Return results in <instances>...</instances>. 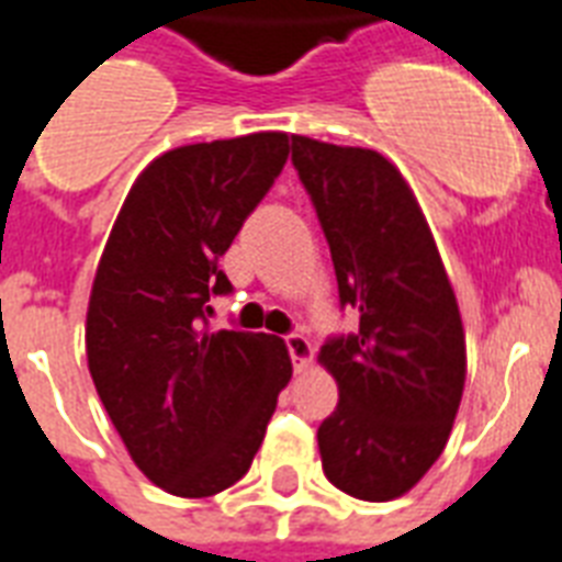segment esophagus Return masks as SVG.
<instances>
[{
    "label": "esophagus",
    "mask_w": 562,
    "mask_h": 562,
    "mask_svg": "<svg viewBox=\"0 0 562 562\" xmlns=\"http://www.w3.org/2000/svg\"><path fill=\"white\" fill-rule=\"evenodd\" d=\"M284 346H286V351H290V358H293L295 372H302V369L311 367L313 346H311V340L304 337V334H286Z\"/></svg>",
    "instance_id": "34e87169"
}]
</instances>
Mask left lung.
<instances>
[{
	"mask_svg": "<svg viewBox=\"0 0 562 562\" xmlns=\"http://www.w3.org/2000/svg\"><path fill=\"white\" fill-rule=\"evenodd\" d=\"M293 167L328 240L340 307L358 330L319 351L340 404L319 425L330 484L398 498L448 442L467 381L458 299L402 172L372 149L293 134Z\"/></svg>",
	"mask_w": 562,
	"mask_h": 562,
	"instance_id": "left-lung-1",
	"label": "left lung"
}]
</instances>
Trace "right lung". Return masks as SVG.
Segmentation results:
<instances>
[{
	"label": "right lung",
	"instance_id": "add662e5",
	"mask_svg": "<svg viewBox=\"0 0 562 562\" xmlns=\"http://www.w3.org/2000/svg\"><path fill=\"white\" fill-rule=\"evenodd\" d=\"M290 137L260 132L181 146L143 169L108 237L87 307V367L151 484L207 498L258 454L293 367L284 342L207 330L220 269L276 184Z\"/></svg>",
	"mask_w": 562,
	"mask_h": 562
}]
</instances>
